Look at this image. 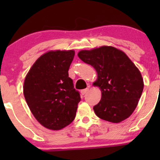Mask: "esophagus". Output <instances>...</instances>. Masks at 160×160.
<instances>
[{"label":"esophagus","instance_id":"34e87169","mask_svg":"<svg viewBox=\"0 0 160 160\" xmlns=\"http://www.w3.org/2000/svg\"><path fill=\"white\" fill-rule=\"evenodd\" d=\"M88 91H89V89H88V88H86V89L82 90L81 91H80V93H81L82 95H85Z\"/></svg>","mask_w":160,"mask_h":160}]
</instances>
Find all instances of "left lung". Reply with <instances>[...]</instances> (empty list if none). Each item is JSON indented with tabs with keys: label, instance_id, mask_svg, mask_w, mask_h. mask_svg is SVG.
Wrapping results in <instances>:
<instances>
[{
	"label": "left lung",
	"instance_id": "left-lung-1",
	"mask_svg": "<svg viewBox=\"0 0 160 160\" xmlns=\"http://www.w3.org/2000/svg\"><path fill=\"white\" fill-rule=\"evenodd\" d=\"M78 56L98 73L93 85L101 89V99L93 107L96 115L113 123L128 118L137 107L144 88L138 69L124 52L112 46L81 50Z\"/></svg>",
	"mask_w": 160,
	"mask_h": 160
}]
</instances>
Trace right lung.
Returning a JSON list of instances; mask_svg holds the SVG:
<instances>
[{
  "label": "right lung",
  "mask_w": 160,
  "mask_h": 160,
  "mask_svg": "<svg viewBox=\"0 0 160 160\" xmlns=\"http://www.w3.org/2000/svg\"><path fill=\"white\" fill-rule=\"evenodd\" d=\"M74 55L73 50L48 52L25 77V101L36 120L49 129H62L76 117L80 95L68 73Z\"/></svg>",
  "instance_id": "right-lung-1"
}]
</instances>
